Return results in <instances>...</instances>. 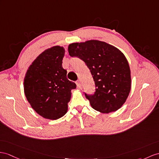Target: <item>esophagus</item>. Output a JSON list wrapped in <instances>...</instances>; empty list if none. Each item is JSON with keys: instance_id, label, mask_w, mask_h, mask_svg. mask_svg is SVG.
Listing matches in <instances>:
<instances>
[{"instance_id": "34e87169", "label": "esophagus", "mask_w": 159, "mask_h": 159, "mask_svg": "<svg viewBox=\"0 0 159 159\" xmlns=\"http://www.w3.org/2000/svg\"><path fill=\"white\" fill-rule=\"evenodd\" d=\"M76 84H77V86L78 88H81V86H82V84H81L80 80H77L76 82Z\"/></svg>"}]
</instances>
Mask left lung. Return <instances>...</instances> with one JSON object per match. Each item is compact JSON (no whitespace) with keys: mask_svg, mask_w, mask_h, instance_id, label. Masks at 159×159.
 <instances>
[{"mask_svg":"<svg viewBox=\"0 0 159 159\" xmlns=\"http://www.w3.org/2000/svg\"><path fill=\"white\" fill-rule=\"evenodd\" d=\"M71 57L84 61L95 84L94 94L85 96L93 109L102 113L117 111L131 90V72L125 55L104 42L88 40L68 46Z\"/></svg>","mask_w":159,"mask_h":159,"instance_id":"left-lung-1","label":"left lung"}]
</instances>
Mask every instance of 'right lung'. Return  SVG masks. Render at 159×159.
<instances>
[{
  "label": "right lung",
  "mask_w": 159,
  "mask_h": 159,
  "mask_svg": "<svg viewBox=\"0 0 159 159\" xmlns=\"http://www.w3.org/2000/svg\"><path fill=\"white\" fill-rule=\"evenodd\" d=\"M65 49L55 46L45 50L28 68L24 92L32 109L45 119L56 120L66 114L71 90L76 84L67 78L62 63Z\"/></svg>",
  "instance_id": "obj_1"
}]
</instances>
